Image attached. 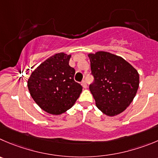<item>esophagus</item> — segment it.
Returning a JSON list of instances; mask_svg holds the SVG:
<instances>
[{"instance_id":"34e87169","label":"esophagus","mask_w":158,"mask_h":158,"mask_svg":"<svg viewBox=\"0 0 158 158\" xmlns=\"http://www.w3.org/2000/svg\"><path fill=\"white\" fill-rule=\"evenodd\" d=\"M81 85L83 86L84 88H87V83H86V81H81Z\"/></svg>"}]
</instances>
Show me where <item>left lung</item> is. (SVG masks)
<instances>
[{
	"mask_svg": "<svg viewBox=\"0 0 158 158\" xmlns=\"http://www.w3.org/2000/svg\"><path fill=\"white\" fill-rule=\"evenodd\" d=\"M94 81L89 86L99 110L114 116L125 110L137 92V70L121 56L98 51L88 54Z\"/></svg>",
	"mask_w": 158,
	"mask_h": 158,
	"instance_id": "left-lung-1",
	"label": "left lung"
}]
</instances>
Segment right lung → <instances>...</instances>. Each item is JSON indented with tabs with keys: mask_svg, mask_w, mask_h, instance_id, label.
Segmentation results:
<instances>
[{
	"mask_svg": "<svg viewBox=\"0 0 158 158\" xmlns=\"http://www.w3.org/2000/svg\"><path fill=\"white\" fill-rule=\"evenodd\" d=\"M71 55L59 52L42 63L30 75L28 88L35 103L45 112L60 115L74 105L82 86L73 80L69 65Z\"/></svg>",
	"mask_w": 158,
	"mask_h": 158,
	"instance_id": "right-lung-1",
	"label": "right lung"
}]
</instances>
